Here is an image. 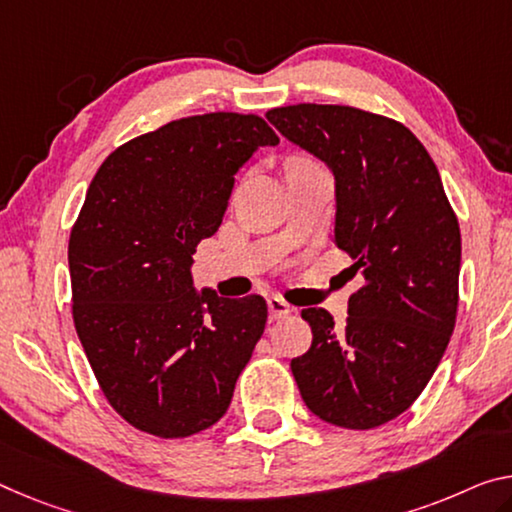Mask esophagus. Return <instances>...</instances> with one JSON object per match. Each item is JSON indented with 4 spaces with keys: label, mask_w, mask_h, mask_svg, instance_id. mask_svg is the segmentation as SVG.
Segmentation results:
<instances>
[{
    "label": "esophagus",
    "mask_w": 512,
    "mask_h": 512,
    "mask_svg": "<svg viewBox=\"0 0 512 512\" xmlns=\"http://www.w3.org/2000/svg\"><path fill=\"white\" fill-rule=\"evenodd\" d=\"M267 311H270V320H281V318H286L293 309H290V304L283 302L281 297L272 295V297H267Z\"/></svg>",
    "instance_id": "esophagus-1"
}]
</instances>
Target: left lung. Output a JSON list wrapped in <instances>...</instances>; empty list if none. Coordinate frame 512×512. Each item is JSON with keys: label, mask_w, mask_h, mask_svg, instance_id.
<instances>
[{"label": "left lung", "mask_w": 512, "mask_h": 512, "mask_svg": "<svg viewBox=\"0 0 512 512\" xmlns=\"http://www.w3.org/2000/svg\"><path fill=\"white\" fill-rule=\"evenodd\" d=\"M265 119L334 176V242L366 286L348 320L309 306V352L290 361L304 403L350 430L403 414L437 371L458 313L460 226L426 148L403 123L343 105H288Z\"/></svg>", "instance_id": "1"}]
</instances>
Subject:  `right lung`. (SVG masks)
Listing matches in <instances>:
<instances>
[{
  "label": "right lung",
  "mask_w": 512,
  "mask_h": 512,
  "mask_svg": "<svg viewBox=\"0 0 512 512\" xmlns=\"http://www.w3.org/2000/svg\"><path fill=\"white\" fill-rule=\"evenodd\" d=\"M277 144L261 116H190L116 148L91 180L68 245L73 320L109 405L139 430L190 437L229 410L267 304L196 290L192 256L235 174Z\"/></svg>",
  "instance_id": "obj_1"
}]
</instances>
